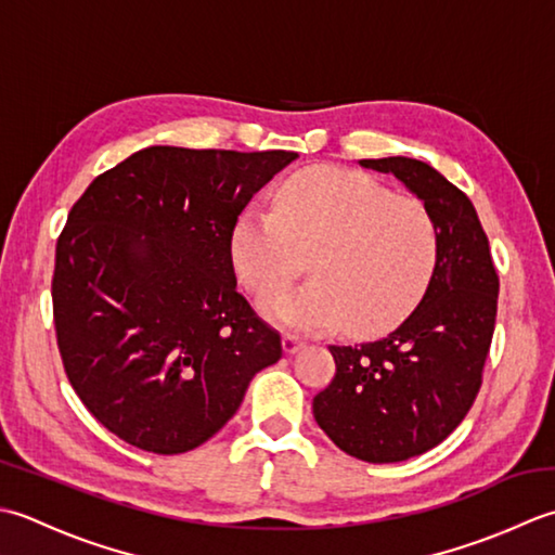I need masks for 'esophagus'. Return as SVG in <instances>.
Masks as SVG:
<instances>
[{
    "instance_id": "34e87169",
    "label": "esophagus",
    "mask_w": 555,
    "mask_h": 555,
    "mask_svg": "<svg viewBox=\"0 0 555 555\" xmlns=\"http://www.w3.org/2000/svg\"><path fill=\"white\" fill-rule=\"evenodd\" d=\"M301 347H304V343L299 340L297 335H285V337H282V349H285V354H297Z\"/></svg>"
}]
</instances>
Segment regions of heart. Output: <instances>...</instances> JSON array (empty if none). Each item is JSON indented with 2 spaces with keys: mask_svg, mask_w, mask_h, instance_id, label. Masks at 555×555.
Masks as SVG:
<instances>
[{
  "mask_svg": "<svg viewBox=\"0 0 555 555\" xmlns=\"http://www.w3.org/2000/svg\"><path fill=\"white\" fill-rule=\"evenodd\" d=\"M230 251L254 294L284 286L309 253L314 278L261 299L268 321L299 333L378 331L410 311L438 261V228L422 201L392 196L366 175L315 167L280 189L275 210L248 208Z\"/></svg>",
  "mask_w": 555,
  "mask_h": 555,
  "instance_id": "heart-1",
  "label": "heart"
}]
</instances>
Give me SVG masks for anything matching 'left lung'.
<instances>
[{"mask_svg": "<svg viewBox=\"0 0 555 555\" xmlns=\"http://www.w3.org/2000/svg\"><path fill=\"white\" fill-rule=\"evenodd\" d=\"M359 165L400 179L438 228L420 307L376 343L331 345L335 378L313 398L337 448L383 465L436 448L465 420L491 347L499 275L472 201L431 165L402 155Z\"/></svg>", "mask_w": 555, "mask_h": 555, "instance_id": "1", "label": "left lung"}]
</instances>
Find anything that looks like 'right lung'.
Wrapping results in <instances>:
<instances>
[{
	"instance_id": "right-lung-1",
	"label": "right lung",
	"mask_w": 555,
	"mask_h": 555,
	"mask_svg": "<svg viewBox=\"0 0 555 555\" xmlns=\"http://www.w3.org/2000/svg\"><path fill=\"white\" fill-rule=\"evenodd\" d=\"M297 153L151 145L100 175L56 242L52 307L72 388L129 446L179 455L282 357L236 292L230 240Z\"/></svg>"
}]
</instances>
